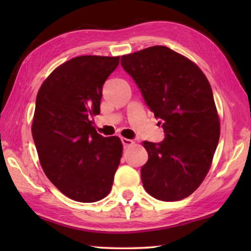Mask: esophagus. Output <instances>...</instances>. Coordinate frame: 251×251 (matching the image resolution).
Here are the masks:
<instances>
[{
	"label": "esophagus",
	"mask_w": 251,
	"mask_h": 251,
	"mask_svg": "<svg viewBox=\"0 0 251 251\" xmlns=\"http://www.w3.org/2000/svg\"><path fill=\"white\" fill-rule=\"evenodd\" d=\"M121 141H122V144H123V146H124V148L129 147L130 145H133V144H134L133 141H130V139L125 138V137H122Z\"/></svg>",
	"instance_id": "obj_1"
}]
</instances>
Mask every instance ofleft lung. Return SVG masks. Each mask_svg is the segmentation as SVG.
Masks as SVG:
<instances>
[{"mask_svg":"<svg viewBox=\"0 0 251 251\" xmlns=\"http://www.w3.org/2000/svg\"><path fill=\"white\" fill-rule=\"evenodd\" d=\"M121 64L165 133L163 142H144V188L164 201L188 197L205 179L219 141L209 82L195 63L161 45L124 55Z\"/></svg>","mask_w":251,"mask_h":251,"instance_id":"left-lung-1","label":"left lung"}]
</instances>
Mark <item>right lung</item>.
I'll return each mask as SVG.
<instances>
[{
    "instance_id": "add662e5",
    "label": "right lung",
    "mask_w": 251,
    "mask_h": 251,
    "mask_svg": "<svg viewBox=\"0 0 251 251\" xmlns=\"http://www.w3.org/2000/svg\"><path fill=\"white\" fill-rule=\"evenodd\" d=\"M120 56L85 55L54 70L36 96L32 135L42 168L58 190L80 202L107 196L120 166L123 145L93 126L103 85Z\"/></svg>"
}]
</instances>
